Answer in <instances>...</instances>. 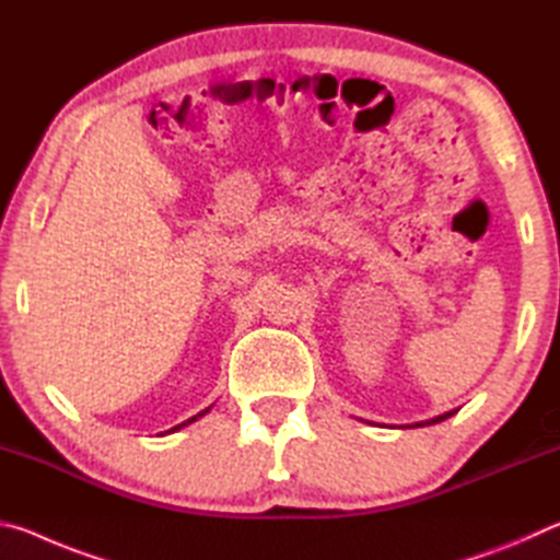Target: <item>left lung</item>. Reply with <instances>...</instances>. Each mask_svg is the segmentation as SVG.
I'll use <instances>...</instances> for the list:
<instances>
[{
    "instance_id": "1",
    "label": "left lung",
    "mask_w": 560,
    "mask_h": 560,
    "mask_svg": "<svg viewBox=\"0 0 560 560\" xmlns=\"http://www.w3.org/2000/svg\"><path fill=\"white\" fill-rule=\"evenodd\" d=\"M454 412H444V415H440V417H434V420H428V422H420V428L422 424H438V422H442V420H447V417H452Z\"/></svg>"
}]
</instances>
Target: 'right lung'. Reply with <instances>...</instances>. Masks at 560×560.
<instances>
[{
	"label": "right lung",
	"instance_id": "add662e5",
	"mask_svg": "<svg viewBox=\"0 0 560 560\" xmlns=\"http://www.w3.org/2000/svg\"><path fill=\"white\" fill-rule=\"evenodd\" d=\"M205 412H210V407H207V410H202L200 415H195V417H189V420L187 422H183V424H177V428H173V430H167V432H175V430H183L185 428V424H189V422H195L197 420V417H202Z\"/></svg>",
	"mask_w": 560,
	"mask_h": 560
}]
</instances>
